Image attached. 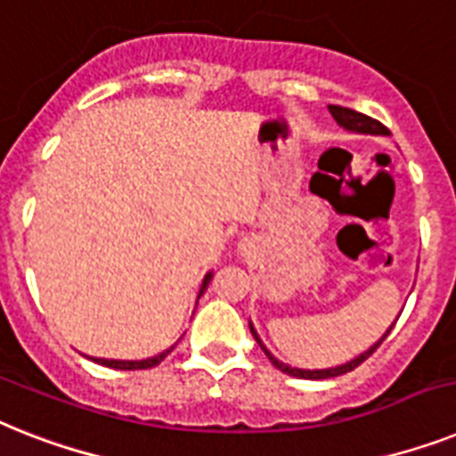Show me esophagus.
<instances>
[{"label":"esophagus","mask_w":456,"mask_h":456,"mask_svg":"<svg viewBox=\"0 0 456 456\" xmlns=\"http://www.w3.org/2000/svg\"><path fill=\"white\" fill-rule=\"evenodd\" d=\"M247 247H249V244H242V242H240V251H247Z\"/></svg>","instance_id":"34e87169"}]
</instances>
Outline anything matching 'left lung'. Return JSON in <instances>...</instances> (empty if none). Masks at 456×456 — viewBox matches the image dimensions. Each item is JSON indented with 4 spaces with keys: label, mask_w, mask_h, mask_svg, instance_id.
<instances>
[{
    "label": "left lung",
    "mask_w": 456,
    "mask_h": 456,
    "mask_svg": "<svg viewBox=\"0 0 456 456\" xmlns=\"http://www.w3.org/2000/svg\"><path fill=\"white\" fill-rule=\"evenodd\" d=\"M329 111H330V116H333V118H336V123L338 126L342 127V130H347V133H354V134H382V137H389V130H387L385 126H382V123H379V120H375V118H370V116H366V114H359V111H354V109H347V107H336V104H329ZM398 319V317H396ZM396 323V322H394ZM394 323H391L389 329L385 330V333H382V338H379L378 342H372L370 347L366 349V352H361L359 356H354V359H349V361H345V363H340V366H333V368H296V366H289V363H284V361H280L277 359V356L273 354V352H270L268 347H265V345H263V340H261V336H258V333H256V329H254V323L249 322V329H251V336L256 338V342H258V345H261V349L263 352H265V356H268L270 359V363H273L274 368H280L281 372H287V375H293V378H303V379H329V378H338V375H345V372H349V370H354L356 366H359V363H363V361L368 359V356L372 354V352H375V349L379 347V345H382V340H385L387 336H389V330L394 329Z\"/></svg>",
    "instance_id": "left-lung-1"
}]
</instances>
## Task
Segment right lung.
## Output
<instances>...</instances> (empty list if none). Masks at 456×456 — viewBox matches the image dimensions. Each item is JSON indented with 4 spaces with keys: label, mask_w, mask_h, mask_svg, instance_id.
I'll use <instances>...</instances> for the list:
<instances>
[{
    "label": "right lung",
    "mask_w": 456,
    "mask_h": 456,
    "mask_svg": "<svg viewBox=\"0 0 456 456\" xmlns=\"http://www.w3.org/2000/svg\"><path fill=\"white\" fill-rule=\"evenodd\" d=\"M212 277H214L212 270H209V273H207L205 277H202L200 291H198V300H200L202 293L207 291V287H209V281H212ZM198 300H195V305H198ZM176 342H179V340H176ZM176 342H175V345H176ZM175 345H169L167 349H163V352H158V354H153V356H146V359H100V356H88V354H84V356H88V359L95 361V363H102V366L116 368V370H142V368L158 366V363H160V361H163L165 356H167L169 352H172V349H175Z\"/></svg>",
    "instance_id": "right-lung-1"
}]
</instances>
